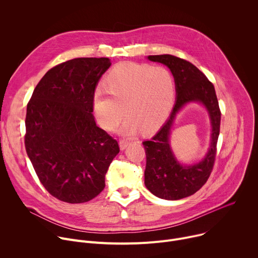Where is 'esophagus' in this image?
I'll return each mask as SVG.
<instances>
[{
	"instance_id": "34e87169",
	"label": "esophagus",
	"mask_w": 258,
	"mask_h": 258,
	"mask_svg": "<svg viewBox=\"0 0 258 258\" xmlns=\"http://www.w3.org/2000/svg\"><path fill=\"white\" fill-rule=\"evenodd\" d=\"M128 144H130V142L128 141H126V140H121L120 142H119V146H120V149L121 150H124L126 147L128 146Z\"/></svg>"
}]
</instances>
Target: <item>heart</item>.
Masks as SVG:
<instances>
[{
	"label": "heart",
	"instance_id": "1",
	"mask_svg": "<svg viewBox=\"0 0 258 258\" xmlns=\"http://www.w3.org/2000/svg\"><path fill=\"white\" fill-rule=\"evenodd\" d=\"M175 94L171 72L162 66L120 63L105 79V89L95 91L93 105L100 125L113 131L125 115L120 133L131 136L139 127L149 132L168 115Z\"/></svg>",
	"mask_w": 258,
	"mask_h": 258
}]
</instances>
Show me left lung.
<instances>
[{"label": "left lung", "instance_id": "left-lung-1", "mask_svg": "<svg viewBox=\"0 0 258 258\" xmlns=\"http://www.w3.org/2000/svg\"><path fill=\"white\" fill-rule=\"evenodd\" d=\"M148 59L170 69L175 83L176 101L159 132L151 140L143 142L146 151L145 186L161 199L178 200L195 194L207 181L215 161L222 113L212 83L191 62L168 54L148 56ZM191 101H199L207 108L213 127L212 142L209 152L200 163L181 166L171 150L169 136L176 114Z\"/></svg>", "mask_w": 258, "mask_h": 258}]
</instances>
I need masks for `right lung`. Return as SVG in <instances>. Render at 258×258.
Masks as SVG:
<instances>
[{"label": "right lung", "mask_w": 258, "mask_h": 258, "mask_svg": "<svg viewBox=\"0 0 258 258\" xmlns=\"http://www.w3.org/2000/svg\"><path fill=\"white\" fill-rule=\"evenodd\" d=\"M109 58H76L51 68L27 104L24 144L45 189L67 203H84L105 188L119 153L116 140L97 126L96 86Z\"/></svg>", "instance_id": "1"}]
</instances>
